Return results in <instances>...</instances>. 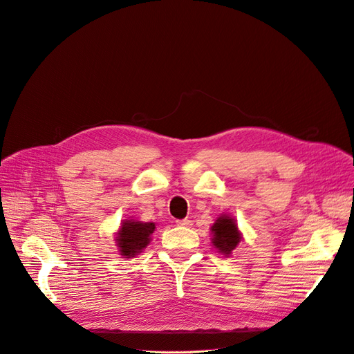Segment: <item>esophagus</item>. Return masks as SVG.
I'll use <instances>...</instances> for the list:
<instances>
[{
    "label": "esophagus",
    "instance_id": "1",
    "mask_svg": "<svg viewBox=\"0 0 354 354\" xmlns=\"http://www.w3.org/2000/svg\"><path fill=\"white\" fill-rule=\"evenodd\" d=\"M176 224L180 227H190L192 226V221L187 220V218H183V220H176Z\"/></svg>",
    "mask_w": 354,
    "mask_h": 354
}]
</instances>
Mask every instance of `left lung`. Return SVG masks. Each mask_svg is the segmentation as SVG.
Returning <instances> with one entry per match:
<instances>
[{"mask_svg": "<svg viewBox=\"0 0 354 354\" xmlns=\"http://www.w3.org/2000/svg\"><path fill=\"white\" fill-rule=\"evenodd\" d=\"M210 232L212 244L220 254L226 257H230L232 252L243 241V234L237 226V220L226 213L220 214L216 218L213 226L210 227Z\"/></svg>", "mask_w": 354, "mask_h": 354, "instance_id": "left-lung-1", "label": "left lung"}]
</instances>
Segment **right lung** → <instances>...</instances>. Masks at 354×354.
<instances>
[{
  "mask_svg": "<svg viewBox=\"0 0 354 354\" xmlns=\"http://www.w3.org/2000/svg\"><path fill=\"white\" fill-rule=\"evenodd\" d=\"M153 232L155 223L152 221L144 223L136 218L122 220L114 237L120 255L124 259H133L142 252L151 243Z\"/></svg>",
  "mask_w": 354,
  "mask_h": 354,
  "instance_id": "1",
  "label": "right lung"
}]
</instances>
